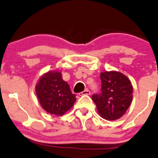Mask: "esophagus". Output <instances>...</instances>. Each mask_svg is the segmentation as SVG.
Here are the masks:
<instances>
[{"mask_svg":"<svg viewBox=\"0 0 158 158\" xmlns=\"http://www.w3.org/2000/svg\"><path fill=\"white\" fill-rule=\"evenodd\" d=\"M90 91L89 90V89H85V90H84L83 92H80L79 93V95L82 96V95H89V94H90Z\"/></svg>","mask_w":158,"mask_h":158,"instance_id":"1","label":"esophagus"}]
</instances>
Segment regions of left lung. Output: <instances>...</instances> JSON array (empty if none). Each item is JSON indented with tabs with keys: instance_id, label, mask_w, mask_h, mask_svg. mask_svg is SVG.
Returning <instances> with one entry per match:
<instances>
[{
	"instance_id": "8db88e82",
	"label": "left lung",
	"mask_w": 158,
	"mask_h": 158,
	"mask_svg": "<svg viewBox=\"0 0 158 158\" xmlns=\"http://www.w3.org/2000/svg\"><path fill=\"white\" fill-rule=\"evenodd\" d=\"M101 92L92 96L101 117L115 120L120 118L130 106L132 85L125 75L119 72L101 73Z\"/></svg>"
}]
</instances>
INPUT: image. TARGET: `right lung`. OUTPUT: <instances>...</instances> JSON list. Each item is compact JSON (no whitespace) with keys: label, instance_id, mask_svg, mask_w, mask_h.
<instances>
[{"label":"right lung","instance_id":"obj_1","mask_svg":"<svg viewBox=\"0 0 158 158\" xmlns=\"http://www.w3.org/2000/svg\"><path fill=\"white\" fill-rule=\"evenodd\" d=\"M42 108L51 114L62 116L73 106L76 95L59 72H48L41 76L35 86Z\"/></svg>","mask_w":158,"mask_h":158}]
</instances>
